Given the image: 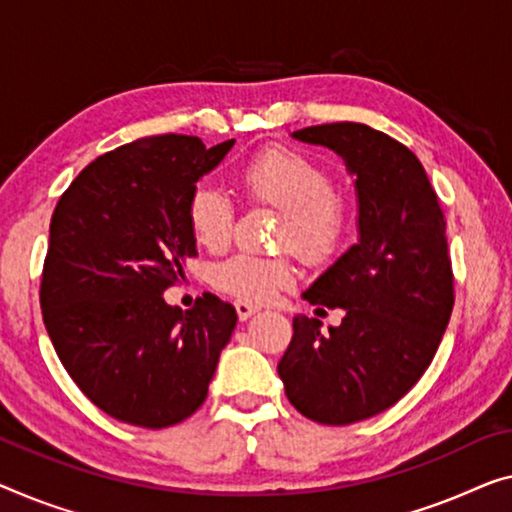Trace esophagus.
Instances as JSON below:
<instances>
[{"mask_svg": "<svg viewBox=\"0 0 512 512\" xmlns=\"http://www.w3.org/2000/svg\"><path fill=\"white\" fill-rule=\"evenodd\" d=\"M234 308H236V315H239L241 322H246V319L253 317L255 312H259L257 305H253V303H246V301H236V303H234Z\"/></svg>", "mask_w": 512, "mask_h": 512, "instance_id": "34e87169", "label": "esophagus"}]
</instances>
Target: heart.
I'll return each instance as SVG.
<instances>
[{
	"instance_id": "1",
	"label": "heart",
	"mask_w": 512,
	"mask_h": 512,
	"mask_svg": "<svg viewBox=\"0 0 512 512\" xmlns=\"http://www.w3.org/2000/svg\"><path fill=\"white\" fill-rule=\"evenodd\" d=\"M248 200L285 213L280 248H292L305 262L324 264L338 255L349 232V209L335 195L331 172L301 151L271 147L250 158L239 174ZM234 202L223 188L200 183L188 200V225L195 241L223 250L232 239ZM213 285L241 301L266 303L296 282L289 257L236 253L213 266Z\"/></svg>"
}]
</instances>
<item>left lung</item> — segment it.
Returning <instances> with one entry per match:
<instances>
[{
    "label": "left lung",
    "mask_w": 512,
    "mask_h": 512,
    "mask_svg": "<svg viewBox=\"0 0 512 512\" xmlns=\"http://www.w3.org/2000/svg\"><path fill=\"white\" fill-rule=\"evenodd\" d=\"M292 137L335 151L356 177L358 241L303 292L345 310L342 324L322 333L296 315L278 375L305 418L349 425L393 407L437 354L455 301L446 220L421 160L393 137L352 121Z\"/></svg>",
    "instance_id": "1"
}]
</instances>
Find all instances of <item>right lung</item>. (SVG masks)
Segmentation results:
<instances>
[{
    "instance_id": "1",
    "label": "right lung",
    "mask_w": 512,
    "mask_h": 512,
    "mask_svg": "<svg viewBox=\"0 0 512 512\" xmlns=\"http://www.w3.org/2000/svg\"><path fill=\"white\" fill-rule=\"evenodd\" d=\"M234 140L154 135L98 156L59 197L43 264V322L80 391L121 423L177 425L207 400L234 305L183 312L163 292L197 255L188 200Z\"/></svg>"
}]
</instances>
